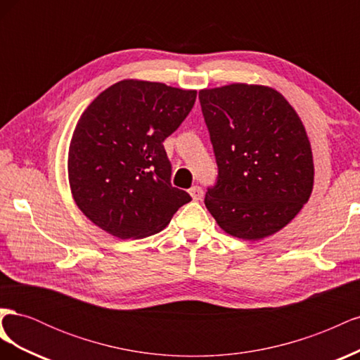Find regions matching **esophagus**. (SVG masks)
Masks as SVG:
<instances>
[{
  "label": "esophagus",
  "instance_id": "1",
  "mask_svg": "<svg viewBox=\"0 0 360 360\" xmlns=\"http://www.w3.org/2000/svg\"><path fill=\"white\" fill-rule=\"evenodd\" d=\"M189 193H191V197H192L193 201H200L202 198V195H204V192L200 186H192L189 189Z\"/></svg>",
  "mask_w": 360,
  "mask_h": 360
}]
</instances>
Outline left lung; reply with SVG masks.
I'll use <instances>...</instances> for the list:
<instances>
[{
  "label": "left lung",
  "mask_w": 360,
  "mask_h": 360,
  "mask_svg": "<svg viewBox=\"0 0 360 360\" xmlns=\"http://www.w3.org/2000/svg\"><path fill=\"white\" fill-rule=\"evenodd\" d=\"M217 165L205 207L224 231L257 240L284 228L314 184L311 144L278 91L231 84L200 91Z\"/></svg>",
  "instance_id": "8db88e82"
}]
</instances>
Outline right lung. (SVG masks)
<instances>
[{"instance_id":"add662e5","label":"right lung","mask_w":360,"mask_h":360,"mask_svg":"<svg viewBox=\"0 0 360 360\" xmlns=\"http://www.w3.org/2000/svg\"><path fill=\"white\" fill-rule=\"evenodd\" d=\"M197 91L160 82L120 81L81 115L69 148L76 205L118 238H143L165 228L192 198L171 184L163 141L192 111Z\"/></svg>"}]
</instances>
